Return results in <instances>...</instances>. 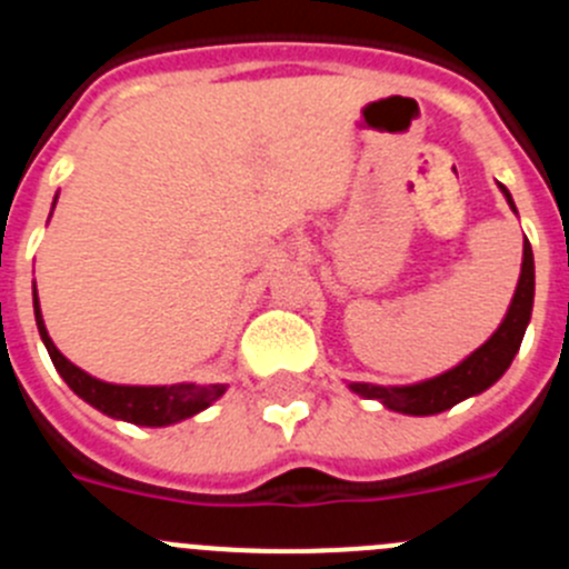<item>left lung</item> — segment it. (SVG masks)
Listing matches in <instances>:
<instances>
[{"label":"left lung","instance_id":"obj_1","mask_svg":"<svg viewBox=\"0 0 569 569\" xmlns=\"http://www.w3.org/2000/svg\"><path fill=\"white\" fill-rule=\"evenodd\" d=\"M506 194V202L511 211L517 213L515 200H511L509 189L500 186ZM531 308H533V252L531 244H522V269L520 280H517L515 297L506 311L500 328L478 347L472 356H467L459 367L448 369V372L437 375L431 380L411 386H375V383H350L356 395L367 397V400H380L386 408L400 413H411V417H431V413L448 411L456 402L476 397L487 391L500 375L511 367L517 350L522 345L528 322H531Z\"/></svg>","mask_w":569,"mask_h":569}]
</instances>
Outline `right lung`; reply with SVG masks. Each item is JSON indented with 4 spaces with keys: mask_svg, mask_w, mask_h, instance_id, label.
<instances>
[{
    "mask_svg": "<svg viewBox=\"0 0 569 569\" xmlns=\"http://www.w3.org/2000/svg\"><path fill=\"white\" fill-rule=\"evenodd\" d=\"M58 200V197H54ZM54 208V206H52ZM32 308H36V325L38 333H41L43 345H47L49 358H52L54 369L60 372V378L69 383V389L77 397L93 406L97 411L108 413L113 419H124L132 425H147V428H163V425L180 422V419H189L194 413H200L202 408L211 406L213 400L224 395L228 386L224 383H174V386H121V383H104V380L93 378V375L82 372L80 367L69 361L63 352L54 347V341L49 339L47 325H43L41 306H38V291L32 289Z\"/></svg>",
    "mask_w": 569,
    "mask_h": 569,
    "instance_id": "obj_1",
    "label": "right lung"
}]
</instances>
